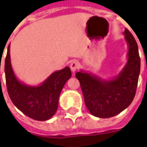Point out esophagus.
Instances as JSON below:
<instances>
[{"label":"esophagus","instance_id":"1","mask_svg":"<svg viewBox=\"0 0 147 147\" xmlns=\"http://www.w3.org/2000/svg\"><path fill=\"white\" fill-rule=\"evenodd\" d=\"M70 67L71 71H72V72H75L77 69H79V67H80V63L77 61H72L70 64Z\"/></svg>","mask_w":147,"mask_h":147}]
</instances>
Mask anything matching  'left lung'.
<instances>
[{
	"instance_id": "obj_1",
	"label": "left lung",
	"mask_w": 147,
	"mask_h": 147,
	"mask_svg": "<svg viewBox=\"0 0 147 147\" xmlns=\"http://www.w3.org/2000/svg\"><path fill=\"white\" fill-rule=\"evenodd\" d=\"M124 39L128 47L126 64L117 76L103 79L81 70L76 74L87 109L94 117L109 118L127 108L136 95L140 72V57L136 39L125 28Z\"/></svg>"
}]
</instances>
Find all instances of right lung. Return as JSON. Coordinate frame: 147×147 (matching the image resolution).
I'll return each instance as SVG.
<instances>
[{"mask_svg":"<svg viewBox=\"0 0 147 147\" xmlns=\"http://www.w3.org/2000/svg\"><path fill=\"white\" fill-rule=\"evenodd\" d=\"M5 72L8 95L12 103L26 116L40 121L49 120L56 113L61 90L71 76L70 67H65L53 72L38 86L21 82L11 67L10 45L5 58Z\"/></svg>","mask_w":147,"mask_h":147,"instance_id":"obj_1","label":"right lung"}]
</instances>
